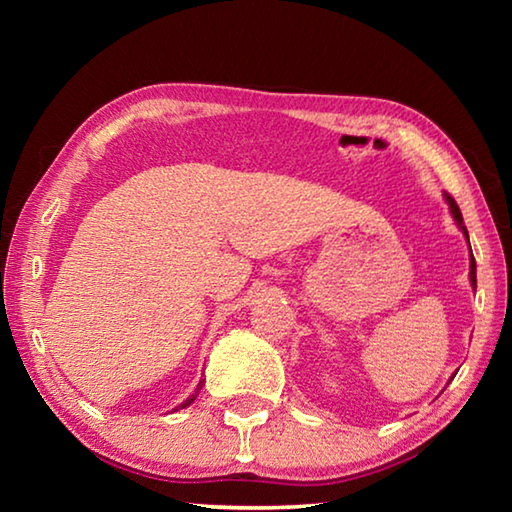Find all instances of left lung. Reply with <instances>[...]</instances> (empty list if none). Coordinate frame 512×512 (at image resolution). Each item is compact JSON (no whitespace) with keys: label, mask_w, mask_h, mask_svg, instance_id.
<instances>
[{"label":"left lung","mask_w":512,"mask_h":512,"mask_svg":"<svg viewBox=\"0 0 512 512\" xmlns=\"http://www.w3.org/2000/svg\"><path fill=\"white\" fill-rule=\"evenodd\" d=\"M445 198H447V203H449V210H452V216H454L456 223H458V228H461L463 235L467 237V230H465V225H463V214H461V210H458L456 201L449 194H445ZM467 244H470V239H467ZM470 282H472V287L476 289V262H474L472 250H470Z\"/></svg>","instance_id":"left-lung-1"}]
</instances>
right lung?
Returning <instances> with one entry per match:
<instances>
[{
	"label": "right lung",
	"mask_w": 512,
	"mask_h": 512,
	"mask_svg": "<svg viewBox=\"0 0 512 512\" xmlns=\"http://www.w3.org/2000/svg\"><path fill=\"white\" fill-rule=\"evenodd\" d=\"M201 386H203V381H201V384H198V388H196V393H194L192 397H187V400H185L183 404H180V406H178V409H185V406H189V404H192V402L196 400V395H198V391H201Z\"/></svg>",
	"instance_id": "obj_1"
}]
</instances>
